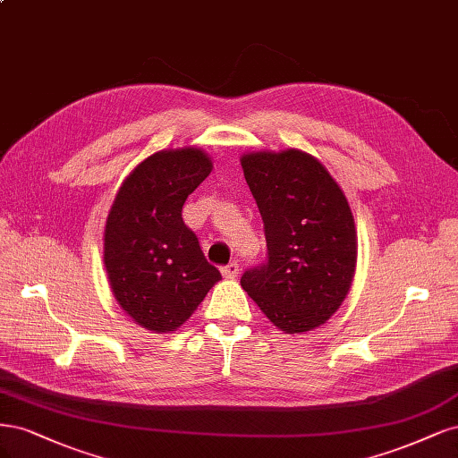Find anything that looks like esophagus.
<instances>
[{"mask_svg": "<svg viewBox=\"0 0 458 458\" xmlns=\"http://www.w3.org/2000/svg\"><path fill=\"white\" fill-rule=\"evenodd\" d=\"M220 272H223V276H225V277H235V276L240 274L238 262H228L226 267H223V270H220Z\"/></svg>", "mask_w": 458, "mask_h": 458, "instance_id": "34e87169", "label": "esophagus"}]
</instances>
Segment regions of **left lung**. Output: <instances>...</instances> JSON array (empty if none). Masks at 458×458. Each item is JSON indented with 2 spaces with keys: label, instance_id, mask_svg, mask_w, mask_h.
I'll return each instance as SVG.
<instances>
[{
  "label": "left lung",
  "instance_id": "1",
  "mask_svg": "<svg viewBox=\"0 0 458 458\" xmlns=\"http://www.w3.org/2000/svg\"><path fill=\"white\" fill-rule=\"evenodd\" d=\"M242 167L267 235V259L243 272L242 287L276 327L312 331L343 304L356 270L348 201L301 150L247 154Z\"/></svg>",
  "mask_w": 458,
  "mask_h": 458
}]
</instances>
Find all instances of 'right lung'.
<instances>
[{
  "mask_svg": "<svg viewBox=\"0 0 458 458\" xmlns=\"http://www.w3.org/2000/svg\"><path fill=\"white\" fill-rule=\"evenodd\" d=\"M198 148L144 159L117 191L105 232V267L115 301L139 326L169 333L194 314L220 272L208 262L182 205L211 173Z\"/></svg>",
  "mask_w": 458,
  "mask_h": 458,
  "instance_id": "obj_1",
  "label": "right lung"
}]
</instances>
